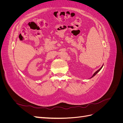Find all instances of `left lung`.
I'll list each match as a JSON object with an SVG mask.
<instances>
[{
    "instance_id": "obj_1",
    "label": "left lung",
    "mask_w": 123,
    "mask_h": 123,
    "mask_svg": "<svg viewBox=\"0 0 123 123\" xmlns=\"http://www.w3.org/2000/svg\"><path fill=\"white\" fill-rule=\"evenodd\" d=\"M103 66H102V67H101V68H100L99 69H98V70H97V71H96V72H95V73H94L93 74V75L92 76V77H91V78H92V77H93V76H95V75H96V74H97V73H98V72L99 71H100V70H101V69H102V67H103Z\"/></svg>"
}]
</instances>
